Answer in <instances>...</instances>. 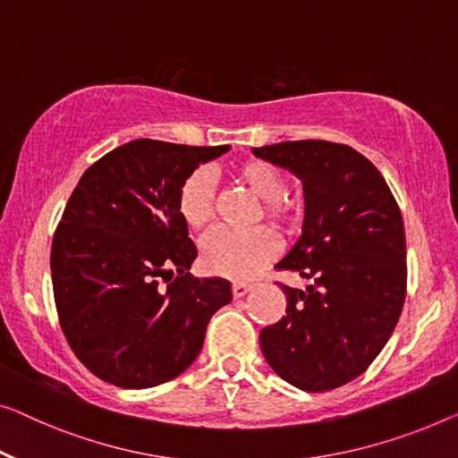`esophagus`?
<instances>
[{"mask_svg":"<svg viewBox=\"0 0 458 458\" xmlns=\"http://www.w3.org/2000/svg\"><path fill=\"white\" fill-rule=\"evenodd\" d=\"M250 290H252V285L247 284V282H234V284H232V296H234V298H242L244 294H249Z\"/></svg>","mask_w":458,"mask_h":458,"instance_id":"34e87169","label":"esophagus"}]
</instances>
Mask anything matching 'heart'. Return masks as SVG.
I'll list each match as a JSON object with an SVG mask.
<instances>
[{
  "instance_id": "b5f03b06",
  "label": "heart",
  "mask_w": 458,
  "mask_h": 458,
  "mask_svg": "<svg viewBox=\"0 0 458 458\" xmlns=\"http://www.w3.org/2000/svg\"><path fill=\"white\" fill-rule=\"evenodd\" d=\"M232 176L263 199L261 211L279 226H294L302 216L298 197L285 193L284 173L267 160H244L232 168ZM176 209L181 220L193 232H199L214 220L216 187L206 168H197L181 182L176 193ZM277 236L269 228L228 230L217 228L201 244V265L214 276L247 279L277 255Z\"/></svg>"
}]
</instances>
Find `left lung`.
Segmentation results:
<instances>
[{"instance_id": "8db88e82", "label": "left lung", "mask_w": 458, "mask_h": 458, "mask_svg": "<svg viewBox=\"0 0 458 458\" xmlns=\"http://www.w3.org/2000/svg\"><path fill=\"white\" fill-rule=\"evenodd\" d=\"M252 154L302 181V234L276 267L310 279L306 290L279 284L288 306L259 335L263 356L296 388L331 391L372 364L403 310V217L377 166L344 143L282 141Z\"/></svg>"}]
</instances>
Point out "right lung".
Returning a JSON list of instances; mask_svg holds the SVG:
<instances>
[{
	"instance_id": "add662e5",
	"label": "right lung",
	"mask_w": 458,
	"mask_h": 458,
	"mask_svg": "<svg viewBox=\"0 0 458 458\" xmlns=\"http://www.w3.org/2000/svg\"><path fill=\"white\" fill-rule=\"evenodd\" d=\"M230 146L135 140L81 174L53 236L61 329L94 377L149 388L199 356L230 282L189 273L197 249L176 209L181 182Z\"/></svg>"
}]
</instances>
